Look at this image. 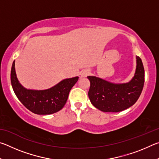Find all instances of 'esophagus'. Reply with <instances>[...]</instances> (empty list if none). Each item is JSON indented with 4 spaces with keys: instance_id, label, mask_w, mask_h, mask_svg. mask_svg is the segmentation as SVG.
Returning a JSON list of instances; mask_svg holds the SVG:
<instances>
[{
    "instance_id": "esophagus-1",
    "label": "esophagus",
    "mask_w": 159,
    "mask_h": 159,
    "mask_svg": "<svg viewBox=\"0 0 159 159\" xmlns=\"http://www.w3.org/2000/svg\"><path fill=\"white\" fill-rule=\"evenodd\" d=\"M90 74V71L88 69H85L80 72V76L81 77H86L87 76H88Z\"/></svg>"
}]
</instances>
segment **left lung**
I'll return each mask as SVG.
<instances>
[{
	"label": "left lung",
	"instance_id": "left-lung-1",
	"mask_svg": "<svg viewBox=\"0 0 159 159\" xmlns=\"http://www.w3.org/2000/svg\"><path fill=\"white\" fill-rule=\"evenodd\" d=\"M136 71L130 81L113 83L96 76H88L90 87L88 97L93 105L104 112H119L133 106L144 87V69L137 56Z\"/></svg>",
	"mask_w": 159,
	"mask_h": 159
}]
</instances>
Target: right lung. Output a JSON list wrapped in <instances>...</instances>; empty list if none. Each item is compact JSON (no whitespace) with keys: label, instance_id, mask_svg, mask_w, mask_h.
Masks as SVG:
<instances>
[{"label":"right lung","instance_id":"1","mask_svg":"<svg viewBox=\"0 0 159 159\" xmlns=\"http://www.w3.org/2000/svg\"><path fill=\"white\" fill-rule=\"evenodd\" d=\"M10 79L16 96L26 109L34 114L48 115L57 112L63 108L68 99L70 90L78 81L79 77L64 79L47 90H28L19 82L14 61Z\"/></svg>","mask_w":159,"mask_h":159}]
</instances>
